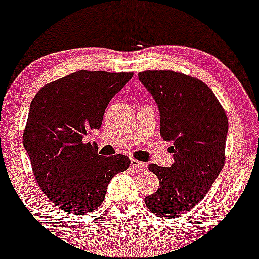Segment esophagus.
Segmentation results:
<instances>
[{"label": "esophagus", "mask_w": 259, "mask_h": 259, "mask_svg": "<svg viewBox=\"0 0 259 259\" xmlns=\"http://www.w3.org/2000/svg\"><path fill=\"white\" fill-rule=\"evenodd\" d=\"M131 165H132V168L140 169V170L146 169V164L142 163V162H138L137 159H131Z\"/></svg>", "instance_id": "34e87169"}]
</instances>
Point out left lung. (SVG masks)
I'll return each instance as SVG.
<instances>
[{"label":"left lung","instance_id":"1","mask_svg":"<svg viewBox=\"0 0 259 259\" xmlns=\"http://www.w3.org/2000/svg\"><path fill=\"white\" fill-rule=\"evenodd\" d=\"M138 79L157 102L160 136L171 143L169 168L149 164L160 188L144 197L147 207L163 219L190 211L221 173L229 121L215 94L201 80L171 70H147Z\"/></svg>","mask_w":259,"mask_h":259}]
</instances>
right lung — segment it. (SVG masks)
<instances>
[{"mask_svg": "<svg viewBox=\"0 0 259 259\" xmlns=\"http://www.w3.org/2000/svg\"><path fill=\"white\" fill-rule=\"evenodd\" d=\"M132 76L79 70L43 86L30 102L24 149L38 185L65 212H93L110 180L128 169V157L97 154L85 136L101 127L108 102Z\"/></svg>", "mask_w": 259, "mask_h": 259, "instance_id": "right-lung-1", "label": "right lung"}]
</instances>
